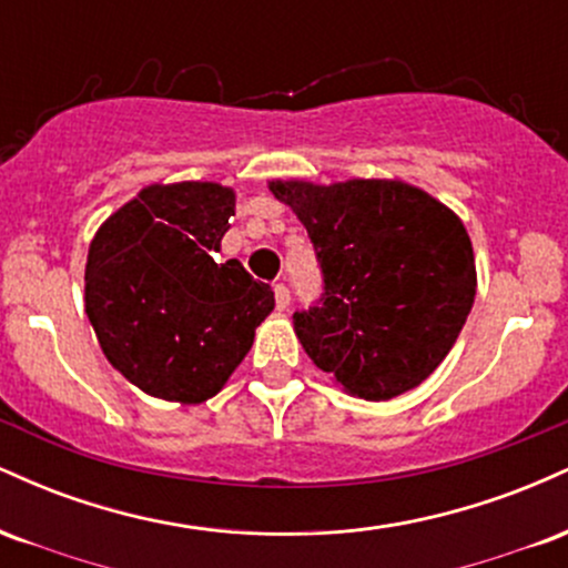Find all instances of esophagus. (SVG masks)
<instances>
[{"mask_svg":"<svg viewBox=\"0 0 568 568\" xmlns=\"http://www.w3.org/2000/svg\"><path fill=\"white\" fill-rule=\"evenodd\" d=\"M275 304H277V310H280V312L288 310V304H291V291L285 288L283 283H277V285H275Z\"/></svg>","mask_w":568,"mask_h":568,"instance_id":"obj_1","label":"esophagus"}]
</instances>
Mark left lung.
I'll use <instances>...</instances> for the list:
<instances>
[{
    "instance_id": "obj_1",
    "label": "left lung",
    "mask_w": 568,
    "mask_h": 568,
    "mask_svg": "<svg viewBox=\"0 0 568 568\" xmlns=\"http://www.w3.org/2000/svg\"><path fill=\"white\" fill-rule=\"evenodd\" d=\"M270 192L306 226L323 270V304L293 315L312 363L363 400L419 387L446 361L475 302L462 219L400 179H272Z\"/></svg>"
}]
</instances>
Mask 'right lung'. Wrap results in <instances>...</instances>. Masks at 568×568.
<instances>
[{"label":"right lung","mask_w":568,"mask_h":568,"mask_svg":"<svg viewBox=\"0 0 568 568\" xmlns=\"http://www.w3.org/2000/svg\"><path fill=\"white\" fill-rule=\"evenodd\" d=\"M234 200L216 181L149 184L90 240L84 312L109 363L146 395L213 397L275 310L237 258L216 262Z\"/></svg>","instance_id":"right-lung-1"}]
</instances>
